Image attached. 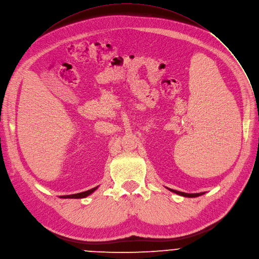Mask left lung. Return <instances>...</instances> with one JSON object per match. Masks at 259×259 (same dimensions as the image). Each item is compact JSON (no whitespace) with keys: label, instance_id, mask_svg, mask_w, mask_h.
<instances>
[{"label":"left lung","instance_id":"left-lung-1","mask_svg":"<svg viewBox=\"0 0 259 259\" xmlns=\"http://www.w3.org/2000/svg\"><path fill=\"white\" fill-rule=\"evenodd\" d=\"M168 189V188H167ZM169 191L176 193V194H179L181 196H184V197H189V198H193V197H198L200 195H203L204 193H196V194H188V193H184V192H180V191H176V190H172V189H168Z\"/></svg>","mask_w":259,"mask_h":259}]
</instances>
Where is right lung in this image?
Wrapping results in <instances>:
<instances>
[{
  "label": "right lung",
  "mask_w": 259,
  "mask_h": 259,
  "mask_svg": "<svg viewBox=\"0 0 259 259\" xmlns=\"http://www.w3.org/2000/svg\"><path fill=\"white\" fill-rule=\"evenodd\" d=\"M98 187L93 188L91 190H88L85 192H81V193H77V194H73V195H66V196H60V198H74V199H79V198H84L89 195H91L93 192H95L97 190Z\"/></svg>",
  "instance_id": "obj_1"
}]
</instances>
